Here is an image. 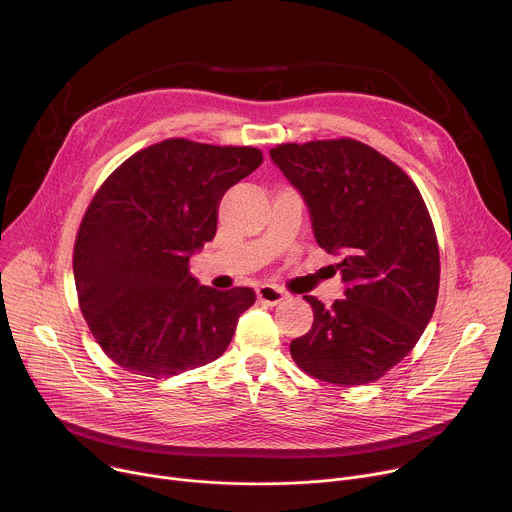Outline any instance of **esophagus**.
<instances>
[{
	"label": "esophagus",
	"mask_w": 512,
	"mask_h": 512,
	"mask_svg": "<svg viewBox=\"0 0 512 512\" xmlns=\"http://www.w3.org/2000/svg\"><path fill=\"white\" fill-rule=\"evenodd\" d=\"M257 298L263 302V304H269V306H277L279 302L285 300V294L279 289V287H273V285H261L257 289Z\"/></svg>",
	"instance_id": "esophagus-1"
}]
</instances>
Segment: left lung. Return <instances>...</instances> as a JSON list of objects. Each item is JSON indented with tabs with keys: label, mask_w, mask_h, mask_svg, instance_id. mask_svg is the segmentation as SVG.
Listing matches in <instances>:
<instances>
[{
	"label": "left lung",
	"mask_w": 512,
	"mask_h": 512,
	"mask_svg": "<svg viewBox=\"0 0 512 512\" xmlns=\"http://www.w3.org/2000/svg\"><path fill=\"white\" fill-rule=\"evenodd\" d=\"M271 160L312 214L316 243L340 257L344 298L314 296L308 334L289 352L314 379L367 385L417 344L440 289V247L415 182L371 145L350 139L279 143Z\"/></svg>",
	"instance_id": "1"
}]
</instances>
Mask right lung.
<instances>
[{
    "mask_svg": "<svg viewBox=\"0 0 512 512\" xmlns=\"http://www.w3.org/2000/svg\"><path fill=\"white\" fill-rule=\"evenodd\" d=\"M261 162L251 145L170 137L135 152L99 186L72 271L87 326L121 369L172 377L227 350L255 291L198 285L190 255L214 239L225 192Z\"/></svg>",
    "mask_w": 512,
    "mask_h": 512,
    "instance_id": "right-lung-1",
    "label": "right lung"
}]
</instances>
